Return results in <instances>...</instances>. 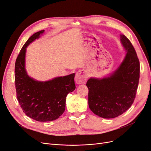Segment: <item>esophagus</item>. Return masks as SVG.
<instances>
[{
	"label": "esophagus",
	"mask_w": 151,
	"mask_h": 151,
	"mask_svg": "<svg viewBox=\"0 0 151 151\" xmlns=\"http://www.w3.org/2000/svg\"><path fill=\"white\" fill-rule=\"evenodd\" d=\"M75 81L77 84H85L87 81V71L83 69L78 71L75 77Z\"/></svg>",
	"instance_id": "34e87169"
}]
</instances>
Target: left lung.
Listing matches in <instances>:
<instances>
[{"instance_id": "8db88e82", "label": "left lung", "mask_w": 151, "mask_h": 151, "mask_svg": "<svg viewBox=\"0 0 151 151\" xmlns=\"http://www.w3.org/2000/svg\"><path fill=\"white\" fill-rule=\"evenodd\" d=\"M120 40L127 51L121 65L110 77L90 78L86 84L90 109L104 118L117 117L129 109L139 80L140 64L134 48L124 35H121Z\"/></svg>"}]
</instances>
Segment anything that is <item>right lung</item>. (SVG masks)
Segmentation results:
<instances>
[{
    "label": "right lung",
    "mask_w": 151,
    "mask_h": 151,
    "mask_svg": "<svg viewBox=\"0 0 151 151\" xmlns=\"http://www.w3.org/2000/svg\"><path fill=\"white\" fill-rule=\"evenodd\" d=\"M44 30L31 36L21 49L15 65V82L18 101L27 116L38 122L55 120L64 112L66 96L76 88L75 74L40 82L29 77L25 68L26 47Z\"/></svg>",
    "instance_id": "right-lung-1"
}]
</instances>
